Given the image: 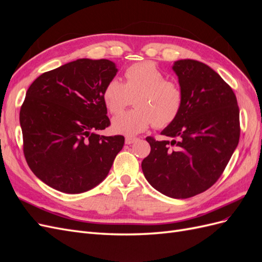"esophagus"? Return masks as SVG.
Listing matches in <instances>:
<instances>
[{"mask_svg":"<svg viewBox=\"0 0 262 262\" xmlns=\"http://www.w3.org/2000/svg\"><path fill=\"white\" fill-rule=\"evenodd\" d=\"M138 139L132 137H125V144H132L133 142H136Z\"/></svg>","mask_w":262,"mask_h":262,"instance_id":"34e87169","label":"esophagus"}]
</instances>
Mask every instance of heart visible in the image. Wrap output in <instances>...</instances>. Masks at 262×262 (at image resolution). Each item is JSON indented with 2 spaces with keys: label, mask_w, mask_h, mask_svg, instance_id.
Returning a JSON list of instances; mask_svg holds the SVG:
<instances>
[{
  "label": "heart",
  "mask_w": 262,
  "mask_h": 262,
  "mask_svg": "<svg viewBox=\"0 0 262 262\" xmlns=\"http://www.w3.org/2000/svg\"><path fill=\"white\" fill-rule=\"evenodd\" d=\"M124 77V83L113 77L102 92V99L113 115L122 113L136 98V109L114 119L116 132L136 136L152 125L163 129L176 121L184 107V91L177 82L167 80L156 63H134L125 69Z\"/></svg>",
  "instance_id": "1"
}]
</instances>
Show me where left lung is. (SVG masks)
<instances>
[{
    "instance_id": "obj_1",
    "label": "left lung",
    "mask_w": 262,
    "mask_h": 262,
    "mask_svg": "<svg viewBox=\"0 0 262 262\" xmlns=\"http://www.w3.org/2000/svg\"><path fill=\"white\" fill-rule=\"evenodd\" d=\"M172 70L184 91V107L162 131L169 140L146 138L150 152L142 170L157 191L187 199L208 190L223 173L238 145L239 108L232 87L204 63L179 60Z\"/></svg>"
}]
</instances>
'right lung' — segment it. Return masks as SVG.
I'll use <instances>...</instances> for the list:
<instances>
[{
	"mask_svg": "<svg viewBox=\"0 0 262 262\" xmlns=\"http://www.w3.org/2000/svg\"><path fill=\"white\" fill-rule=\"evenodd\" d=\"M115 63L78 59L45 72L20 107L23 149L35 175L64 193L96 187L112 168L124 137L95 133L110 125L102 92Z\"/></svg>",
	"mask_w": 262,
	"mask_h": 262,
	"instance_id": "add662e5",
	"label": "right lung"
}]
</instances>
